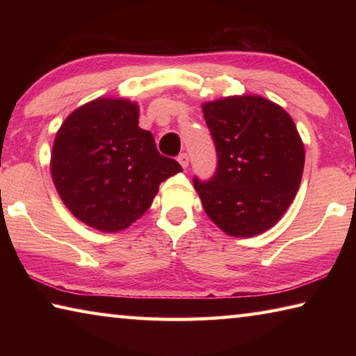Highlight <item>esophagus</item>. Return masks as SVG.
I'll use <instances>...</instances> for the list:
<instances>
[{
	"label": "esophagus",
	"instance_id": "1",
	"mask_svg": "<svg viewBox=\"0 0 356 356\" xmlns=\"http://www.w3.org/2000/svg\"><path fill=\"white\" fill-rule=\"evenodd\" d=\"M177 161H179V163H180V166H182L184 168V170H185V168H188V155H186V154H180L179 156H177Z\"/></svg>",
	"mask_w": 356,
	"mask_h": 356
}]
</instances>
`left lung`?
Segmentation results:
<instances>
[{"mask_svg": "<svg viewBox=\"0 0 356 356\" xmlns=\"http://www.w3.org/2000/svg\"><path fill=\"white\" fill-rule=\"evenodd\" d=\"M218 168L195 188L210 220L232 237L259 236L291 206L305 168V144L284 108L256 94L202 104Z\"/></svg>", "mask_w": 356, "mask_h": 356, "instance_id": "obj_1", "label": "left lung"}]
</instances>
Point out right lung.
Here are the masks:
<instances>
[{
  "label": "right lung",
  "mask_w": 356,
  "mask_h": 356,
  "mask_svg": "<svg viewBox=\"0 0 356 356\" xmlns=\"http://www.w3.org/2000/svg\"><path fill=\"white\" fill-rule=\"evenodd\" d=\"M140 106L99 97L72 111L56 131L50 171L64 206L84 225L119 232L146 213L159 186L182 171L138 127Z\"/></svg>",
  "instance_id": "1"
}]
</instances>
